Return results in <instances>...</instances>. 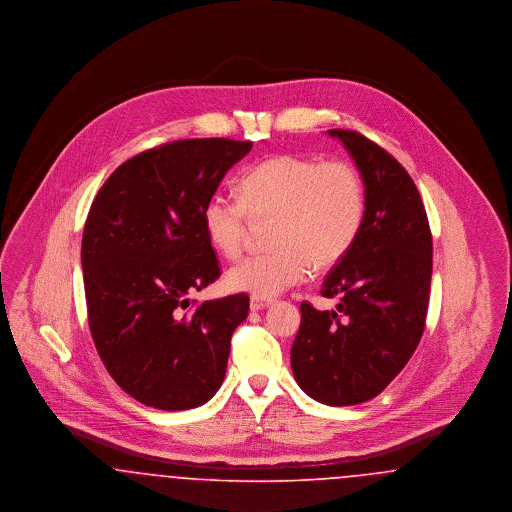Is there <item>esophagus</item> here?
Segmentation results:
<instances>
[{
  "label": "esophagus",
  "mask_w": 512,
  "mask_h": 512,
  "mask_svg": "<svg viewBox=\"0 0 512 512\" xmlns=\"http://www.w3.org/2000/svg\"><path fill=\"white\" fill-rule=\"evenodd\" d=\"M272 305V299H267V297H251V301H249V307H251V311H261V309H267Z\"/></svg>",
  "instance_id": "obj_1"
}]
</instances>
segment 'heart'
I'll return each instance as SVG.
<instances>
[{"label": "heart", "instance_id": "1", "mask_svg": "<svg viewBox=\"0 0 512 512\" xmlns=\"http://www.w3.org/2000/svg\"><path fill=\"white\" fill-rule=\"evenodd\" d=\"M240 194L211 195L203 207L209 242L226 259L244 249L249 213L276 215L272 244L278 249L247 257L228 270V286L272 297L303 282L311 270L338 265L357 242L365 222V186L343 159L276 155L240 178Z\"/></svg>", "mask_w": 512, "mask_h": 512}]
</instances>
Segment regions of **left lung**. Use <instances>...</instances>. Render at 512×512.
<instances>
[{
    "instance_id": "1",
    "label": "left lung",
    "mask_w": 512,
    "mask_h": 512,
    "mask_svg": "<svg viewBox=\"0 0 512 512\" xmlns=\"http://www.w3.org/2000/svg\"><path fill=\"white\" fill-rule=\"evenodd\" d=\"M365 184L363 230L322 284L334 311L301 303L292 345L299 388L345 407L382 393L422 338L432 280V232L413 178L366 136L334 128Z\"/></svg>"
}]
</instances>
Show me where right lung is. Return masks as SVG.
Wrapping results in <instances>:
<instances>
[{
	"label": "right lung",
	"instance_id": "right-lung-1",
	"mask_svg": "<svg viewBox=\"0 0 512 512\" xmlns=\"http://www.w3.org/2000/svg\"><path fill=\"white\" fill-rule=\"evenodd\" d=\"M253 147L228 138L178 140L124 161L101 186L82 236L90 332L111 378L161 411L207 403L226 374L245 293H188L220 276L203 207Z\"/></svg>",
	"mask_w": 512,
	"mask_h": 512
}]
</instances>
